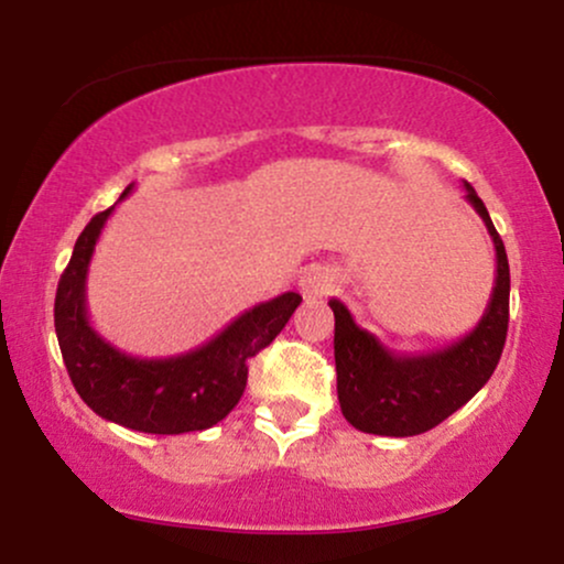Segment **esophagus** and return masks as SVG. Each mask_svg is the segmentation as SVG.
<instances>
[{
    "label": "esophagus",
    "mask_w": 564,
    "mask_h": 564,
    "mask_svg": "<svg viewBox=\"0 0 564 564\" xmlns=\"http://www.w3.org/2000/svg\"><path fill=\"white\" fill-rule=\"evenodd\" d=\"M332 289H334V273L328 268H321V264L307 268L300 278V291L304 300H321V296H326Z\"/></svg>",
    "instance_id": "obj_1"
}]
</instances>
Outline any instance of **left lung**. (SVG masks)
Here are the masks:
<instances>
[{"label": "left lung", "mask_w": 564, "mask_h": 564, "mask_svg": "<svg viewBox=\"0 0 564 564\" xmlns=\"http://www.w3.org/2000/svg\"><path fill=\"white\" fill-rule=\"evenodd\" d=\"M464 191L496 249L490 302L469 334L432 352L400 355L360 328L345 302L328 300L336 321V394L355 430L384 437L422 435L467 405L496 371L509 328V260L482 198L469 183H464Z\"/></svg>", "instance_id": "1"}]
</instances>
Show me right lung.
Here are the masks:
<instances>
[{
  "label": "right lung",
  "instance_id": "1",
  "mask_svg": "<svg viewBox=\"0 0 564 564\" xmlns=\"http://www.w3.org/2000/svg\"><path fill=\"white\" fill-rule=\"evenodd\" d=\"M132 187H127L124 196ZM111 215L113 206L89 219L57 283L55 334L68 377L84 403L106 422L148 435L209 430L238 405L249 360L283 332L302 296L286 291L254 304L217 336L187 352L134 358L102 339L87 313L89 262Z\"/></svg>",
  "mask_w": 564,
  "mask_h": 564
}]
</instances>
